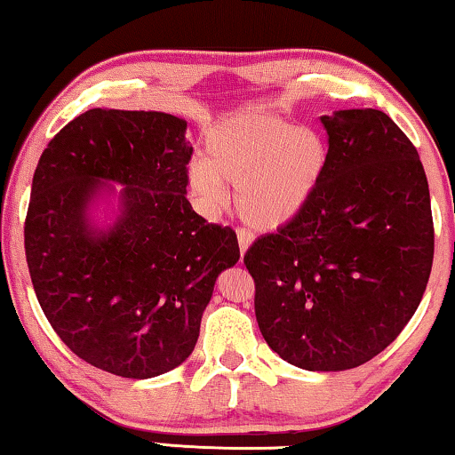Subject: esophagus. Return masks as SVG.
<instances>
[{
    "label": "esophagus",
    "mask_w": 455,
    "mask_h": 455,
    "mask_svg": "<svg viewBox=\"0 0 455 455\" xmlns=\"http://www.w3.org/2000/svg\"><path fill=\"white\" fill-rule=\"evenodd\" d=\"M235 234H238V244H240V251L246 252V249L252 244V240H255V235H252V232L249 228H238L235 229Z\"/></svg>",
    "instance_id": "esophagus-1"
}]
</instances>
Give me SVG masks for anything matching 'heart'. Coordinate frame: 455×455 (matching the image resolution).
Masks as SVG:
<instances>
[{
    "label": "heart",
    "instance_id": "b5f03b06",
    "mask_svg": "<svg viewBox=\"0 0 455 455\" xmlns=\"http://www.w3.org/2000/svg\"><path fill=\"white\" fill-rule=\"evenodd\" d=\"M328 167V146L315 129L267 112H240L211 129L206 158L190 164V186L206 209L228 203L235 188L240 215L274 229L309 204Z\"/></svg>",
    "mask_w": 455,
    "mask_h": 455
}]
</instances>
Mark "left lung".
<instances>
[{
    "label": "left lung",
    "mask_w": 455,
    "mask_h": 455,
    "mask_svg": "<svg viewBox=\"0 0 455 455\" xmlns=\"http://www.w3.org/2000/svg\"><path fill=\"white\" fill-rule=\"evenodd\" d=\"M328 167L300 213L246 251L265 343L311 371L357 368L416 314L435 255L416 146L382 110L322 116Z\"/></svg>",
    "instance_id": "1"
}]
</instances>
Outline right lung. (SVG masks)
<instances>
[{"label": "right lung", "instance_id": "1", "mask_svg": "<svg viewBox=\"0 0 455 455\" xmlns=\"http://www.w3.org/2000/svg\"><path fill=\"white\" fill-rule=\"evenodd\" d=\"M186 127L164 112L87 110L33 175L25 251L41 309L75 355L123 379L186 362L217 275L240 259L234 229L186 198ZM102 179L126 186L108 233L86 221Z\"/></svg>", "mask_w": 455, "mask_h": 455}]
</instances>
